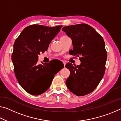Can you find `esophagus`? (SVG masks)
<instances>
[{
  "instance_id": "1",
  "label": "esophagus",
  "mask_w": 121,
  "mask_h": 121,
  "mask_svg": "<svg viewBox=\"0 0 121 121\" xmlns=\"http://www.w3.org/2000/svg\"><path fill=\"white\" fill-rule=\"evenodd\" d=\"M62 62H63V64H64V67H65V65H66V62H65L64 61H62Z\"/></svg>"
}]
</instances>
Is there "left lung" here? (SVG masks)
I'll list each match as a JSON object with an SVG mask.
<instances>
[{
	"label": "left lung",
	"instance_id": "8db88e82",
	"mask_svg": "<svg viewBox=\"0 0 121 121\" xmlns=\"http://www.w3.org/2000/svg\"><path fill=\"white\" fill-rule=\"evenodd\" d=\"M62 30L72 40L73 49L69 53L80 56L81 61L76 66L71 63L66 64V67L70 70L67 87L76 96L88 94L97 87L104 74L107 54L104 40L86 24L65 26Z\"/></svg>",
	"mask_w": 121,
	"mask_h": 121
}]
</instances>
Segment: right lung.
Masks as SVG:
<instances>
[{"mask_svg": "<svg viewBox=\"0 0 121 121\" xmlns=\"http://www.w3.org/2000/svg\"><path fill=\"white\" fill-rule=\"evenodd\" d=\"M62 26L53 27L40 25L26 27L13 45L12 60L17 80L30 94L39 95L50 87L54 75L63 67L54 69L50 62L39 64L38 55L47 51Z\"/></svg>", "mask_w": 121, "mask_h": 121, "instance_id": "right-lung-1", "label": "right lung"}]
</instances>
